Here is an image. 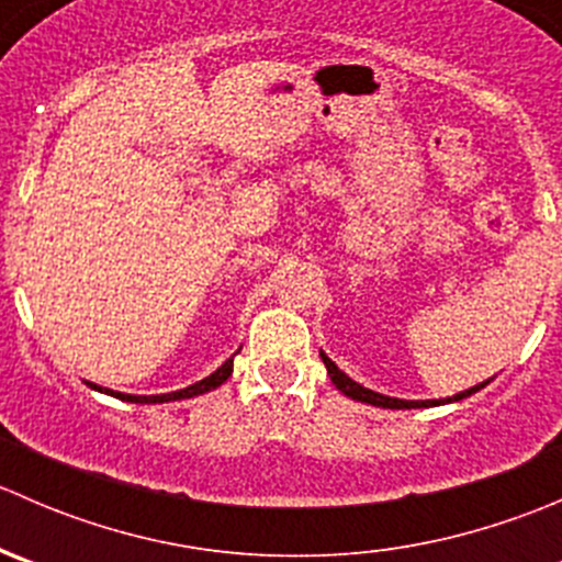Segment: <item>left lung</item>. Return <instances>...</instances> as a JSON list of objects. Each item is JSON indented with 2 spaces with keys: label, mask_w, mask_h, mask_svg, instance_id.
<instances>
[{
  "label": "left lung",
  "mask_w": 562,
  "mask_h": 562,
  "mask_svg": "<svg viewBox=\"0 0 562 562\" xmlns=\"http://www.w3.org/2000/svg\"><path fill=\"white\" fill-rule=\"evenodd\" d=\"M321 359H323V364H326L328 378H331L334 386H337L339 391H342L345 396H350V400H356V402H367V405H375V407H391V411H405V407H429V405H440L438 400H427V402H418V400H416V402H413V400H394V396L378 394V391H370V389L359 386V383H356V381H350V378L345 375V372L339 370V367L334 364V361L328 359L326 353H321ZM486 383H490V381H486ZM486 383H481V386H473V389L462 391V394H457V396H449V400H446V402L464 400V396H470V394H475V391H479V389H484Z\"/></svg>",
  "instance_id": "1"
}]
</instances>
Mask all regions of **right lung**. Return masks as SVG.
<instances>
[{"label":"right lung","instance_id":"1","mask_svg":"<svg viewBox=\"0 0 562 562\" xmlns=\"http://www.w3.org/2000/svg\"><path fill=\"white\" fill-rule=\"evenodd\" d=\"M231 372H234V359H228L225 361L223 367H220L217 372H212V375L209 378H203V381H198V383H192V386H187V389H179V391H171V394H155V396H133V394H116V396H122V400H127V402H171V400H187V396H198V394H206V391H212V389H217L220 383H225L231 378ZM98 389V386H94ZM103 391V389H100Z\"/></svg>","mask_w":562,"mask_h":562}]
</instances>
